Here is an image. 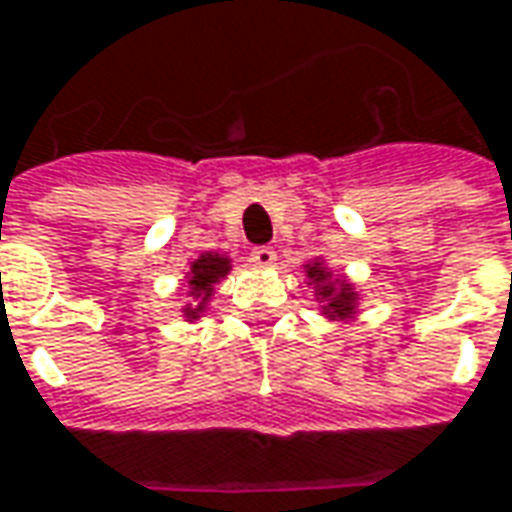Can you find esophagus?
Returning a JSON list of instances; mask_svg holds the SVG:
<instances>
[{"mask_svg":"<svg viewBox=\"0 0 512 512\" xmlns=\"http://www.w3.org/2000/svg\"><path fill=\"white\" fill-rule=\"evenodd\" d=\"M250 262L256 264V267H262V270H267V267H273L276 264V250L273 248H253L250 250Z\"/></svg>","mask_w":512,"mask_h":512,"instance_id":"esophagus-1","label":"esophagus"}]
</instances>
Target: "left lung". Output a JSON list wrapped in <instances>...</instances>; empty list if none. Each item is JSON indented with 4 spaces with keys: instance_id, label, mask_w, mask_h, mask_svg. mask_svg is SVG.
I'll return each mask as SVG.
<instances>
[{
    "instance_id": "8db88e82",
    "label": "left lung",
    "mask_w": 512,
    "mask_h": 512,
    "mask_svg": "<svg viewBox=\"0 0 512 512\" xmlns=\"http://www.w3.org/2000/svg\"><path fill=\"white\" fill-rule=\"evenodd\" d=\"M304 281L312 287L318 312L335 324H352L360 312V293L344 273H332L324 259H312L304 267Z\"/></svg>"
}]
</instances>
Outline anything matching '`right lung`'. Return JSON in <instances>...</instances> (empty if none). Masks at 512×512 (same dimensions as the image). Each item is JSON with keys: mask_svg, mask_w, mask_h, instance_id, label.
<instances>
[{"mask_svg": "<svg viewBox=\"0 0 512 512\" xmlns=\"http://www.w3.org/2000/svg\"><path fill=\"white\" fill-rule=\"evenodd\" d=\"M231 256L225 253H214V250H205L200 253L194 262L188 264L185 270V296L191 301H185L183 312L185 321H200L202 315L211 307V298L216 293V284L231 273Z\"/></svg>", "mask_w": 512, "mask_h": 512, "instance_id": "obj_1", "label": "right lung"}]
</instances>
